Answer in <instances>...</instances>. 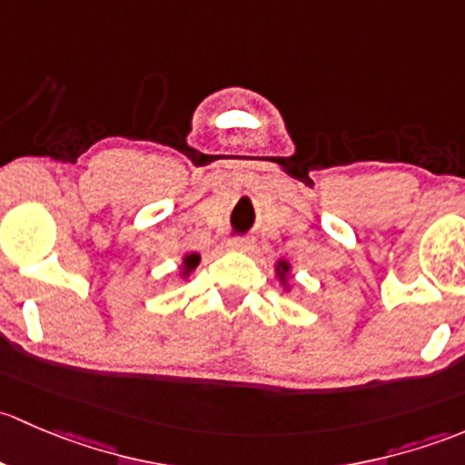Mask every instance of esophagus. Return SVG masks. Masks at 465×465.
<instances>
[{"instance_id":"1","label":"esophagus","mask_w":465,"mask_h":465,"mask_svg":"<svg viewBox=\"0 0 465 465\" xmlns=\"http://www.w3.org/2000/svg\"><path fill=\"white\" fill-rule=\"evenodd\" d=\"M228 246L232 248V251H242V252H248L255 248V242H252L251 237H232L231 242H228Z\"/></svg>"}]
</instances>
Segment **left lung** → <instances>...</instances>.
I'll list each match as a JSON object with an SVG mask.
<instances>
[{"label":"left lung","mask_w":465,"mask_h":465,"mask_svg":"<svg viewBox=\"0 0 465 465\" xmlns=\"http://www.w3.org/2000/svg\"><path fill=\"white\" fill-rule=\"evenodd\" d=\"M286 271H289V264H286V262H280V275L284 277Z\"/></svg>","instance_id":"8db88e82"}]
</instances>
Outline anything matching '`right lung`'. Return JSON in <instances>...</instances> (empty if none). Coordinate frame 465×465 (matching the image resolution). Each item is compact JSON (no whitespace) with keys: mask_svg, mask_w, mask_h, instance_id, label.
Instances as JSON below:
<instances>
[{"mask_svg":"<svg viewBox=\"0 0 465 465\" xmlns=\"http://www.w3.org/2000/svg\"><path fill=\"white\" fill-rule=\"evenodd\" d=\"M197 264H199V255H194V252H193V255L185 257V272L193 271V268L197 266Z\"/></svg>","mask_w":465,"mask_h":465,"instance_id":"add662e5","label":"right lung"}]
</instances>
